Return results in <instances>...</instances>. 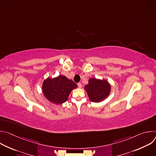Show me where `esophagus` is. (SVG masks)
Returning <instances> with one entry per match:
<instances>
[{
  "label": "esophagus",
  "mask_w": 156,
  "mask_h": 156,
  "mask_svg": "<svg viewBox=\"0 0 156 156\" xmlns=\"http://www.w3.org/2000/svg\"><path fill=\"white\" fill-rule=\"evenodd\" d=\"M78 86L79 88H81V87H82L81 83H78Z\"/></svg>",
  "instance_id": "obj_1"
}]
</instances>
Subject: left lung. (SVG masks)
Segmentation results:
<instances>
[{
  "label": "left lung",
  "mask_w": 156,
  "mask_h": 156,
  "mask_svg": "<svg viewBox=\"0 0 156 156\" xmlns=\"http://www.w3.org/2000/svg\"><path fill=\"white\" fill-rule=\"evenodd\" d=\"M90 101L99 102L104 101L110 94V85L106 80L91 78L89 83L84 86Z\"/></svg>",
  "instance_id": "1"
}]
</instances>
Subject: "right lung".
<instances>
[{"label": "right lung", "instance_id": "1", "mask_svg": "<svg viewBox=\"0 0 156 156\" xmlns=\"http://www.w3.org/2000/svg\"><path fill=\"white\" fill-rule=\"evenodd\" d=\"M77 87V84L65 76L59 75L54 78H48L42 84V91L51 102L61 104L67 101L70 92Z\"/></svg>", "mask_w": 156, "mask_h": 156}]
</instances>
